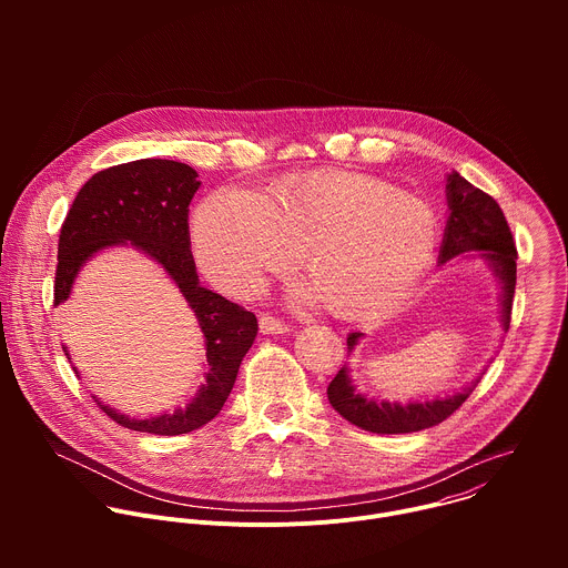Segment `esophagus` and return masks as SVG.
I'll list each match as a JSON object with an SVG mask.
<instances>
[{"instance_id":"obj_1","label":"esophagus","mask_w":568,"mask_h":568,"mask_svg":"<svg viewBox=\"0 0 568 568\" xmlns=\"http://www.w3.org/2000/svg\"><path fill=\"white\" fill-rule=\"evenodd\" d=\"M258 323H261V333L263 335H285V333H290L287 323L276 318V316H272V314H263Z\"/></svg>"}]
</instances>
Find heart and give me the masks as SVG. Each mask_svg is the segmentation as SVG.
<instances>
[{"label":"heart","mask_w":568,"mask_h":568,"mask_svg":"<svg viewBox=\"0 0 568 568\" xmlns=\"http://www.w3.org/2000/svg\"><path fill=\"white\" fill-rule=\"evenodd\" d=\"M438 235L427 202L353 173L287 178L270 195L222 186L193 217L200 265L226 294H258L305 250L312 278L298 296L331 301L348 316L386 310L407 294L432 265Z\"/></svg>","instance_id":"b5f03b06"}]
</instances>
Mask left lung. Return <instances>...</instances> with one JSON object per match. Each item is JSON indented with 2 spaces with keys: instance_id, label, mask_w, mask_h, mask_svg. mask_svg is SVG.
<instances>
[{
  "instance_id": "obj_1",
  "label": "left lung",
  "mask_w": 568,
  "mask_h": 568,
  "mask_svg": "<svg viewBox=\"0 0 568 568\" xmlns=\"http://www.w3.org/2000/svg\"><path fill=\"white\" fill-rule=\"evenodd\" d=\"M447 224L440 245L438 265L454 261L456 256H478L485 261L499 281V310L504 331L508 333L513 296L517 283V247L506 222L501 206L480 189L471 186L456 171L447 175ZM364 335H348V353L355 351ZM480 377H476L463 390L434 399H409L407 404L366 397L351 379V368L344 366L328 386V399L333 409L351 425L373 434H412L429 429L449 418L469 397Z\"/></svg>"
}]
</instances>
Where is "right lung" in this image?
Masks as SVG:
<instances>
[{
    "mask_svg": "<svg viewBox=\"0 0 568 568\" xmlns=\"http://www.w3.org/2000/svg\"><path fill=\"white\" fill-rule=\"evenodd\" d=\"M200 184L195 169L182 161L136 159L92 175L78 191L60 229L55 305L71 296L88 261L103 250L130 245L171 276L204 333L206 379L186 407L152 418H130L92 395L114 423L132 432L180 436L213 420L235 384L242 357L258 335L254 312L200 285L189 233V204ZM62 351L71 359L67 346ZM73 371L78 375V368Z\"/></svg>",
    "mask_w": 568,
    "mask_h": 568,
    "instance_id": "add662e5",
    "label": "right lung"
}]
</instances>
